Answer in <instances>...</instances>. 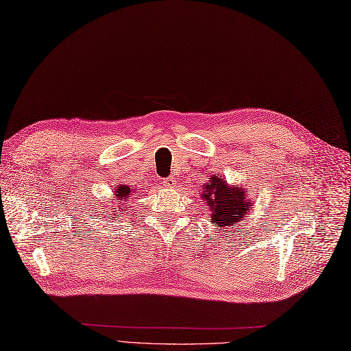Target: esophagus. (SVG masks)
<instances>
[{"label": "esophagus", "instance_id": "obj_1", "mask_svg": "<svg viewBox=\"0 0 351 351\" xmlns=\"http://www.w3.org/2000/svg\"><path fill=\"white\" fill-rule=\"evenodd\" d=\"M164 184H165L167 187H174V186H176V177H173V176H169L168 178H165V182H164Z\"/></svg>", "mask_w": 351, "mask_h": 351}]
</instances>
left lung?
I'll return each mask as SVG.
<instances>
[{
	"instance_id": "left-lung-1",
	"label": "left lung",
	"mask_w": 351,
	"mask_h": 351,
	"mask_svg": "<svg viewBox=\"0 0 351 351\" xmlns=\"http://www.w3.org/2000/svg\"><path fill=\"white\" fill-rule=\"evenodd\" d=\"M201 198L208 205L210 221L216 228L229 229L252 211V199L247 198L245 187L229 186L221 176L210 177V182L204 184Z\"/></svg>"
}]
</instances>
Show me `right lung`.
I'll use <instances>...</instances> for the list:
<instances>
[{"mask_svg": "<svg viewBox=\"0 0 351 351\" xmlns=\"http://www.w3.org/2000/svg\"><path fill=\"white\" fill-rule=\"evenodd\" d=\"M113 192H114V201H113V204L116 205V207L119 208V210H116V211H111V215H108V219H117V216H119V211H122V210H125V204H126V207H128V201H131L134 196H135V191H132V187H130V186H125V184H121V186H114V189H113ZM114 210V208H113ZM115 213V217L113 218L112 213Z\"/></svg>", "mask_w": 351, "mask_h": 351, "instance_id": "add662e5", "label": "right lung"}]
</instances>
